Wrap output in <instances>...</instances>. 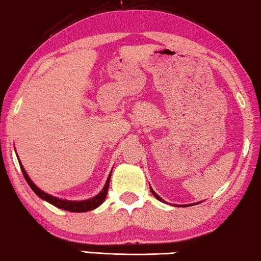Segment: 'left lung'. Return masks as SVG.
<instances>
[{
    "label": "left lung",
    "instance_id": "8db88e82",
    "mask_svg": "<svg viewBox=\"0 0 261 261\" xmlns=\"http://www.w3.org/2000/svg\"><path fill=\"white\" fill-rule=\"evenodd\" d=\"M150 189H151V193L153 194V195H154V197L156 198V200H159V201H161V202H164L163 198H161L159 195H156V193H154V190H153L151 187H150ZM190 205H192V204H190ZM187 206H189V205H187Z\"/></svg>",
    "mask_w": 261,
    "mask_h": 261
}]
</instances>
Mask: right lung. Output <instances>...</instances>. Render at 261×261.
I'll list each match as a JSON object with an SVG mask.
<instances>
[{
    "label": "right lung",
    "instance_id": "right-lung-1",
    "mask_svg": "<svg viewBox=\"0 0 261 261\" xmlns=\"http://www.w3.org/2000/svg\"><path fill=\"white\" fill-rule=\"evenodd\" d=\"M19 166L20 169H22V173L24 177H25L27 182L30 186L31 189L34 190V192L38 195L40 198H43V200L47 201L48 203L53 204L57 208H60L63 210H66V212H71V213H86V212H89V210H93L95 208H97L98 205L102 204V202L105 201V198L107 196V194H108V188H109V182H110V176H111V173L109 174L108 180H107L106 186L103 187L102 192L98 193L96 196H94L93 198H89V200H86V201H66V200H61V198H58L55 197L52 195H48V194L44 193L43 190H40L37 186L32 182L30 177L28 176L25 169L22 166V164H20L19 161Z\"/></svg>",
    "mask_w": 261,
    "mask_h": 261
}]
</instances>
